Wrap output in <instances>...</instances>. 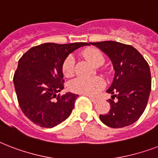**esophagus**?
<instances>
[{"instance_id": "esophagus-1", "label": "esophagus", "mask_w": 158, "mask_h": 158, "mask_svg": "<svg viewBox=\"0 0 158 158\" xmlns=\"http://www.w3.org/2000/svg\"><path fill=\"white\" fill-rule=\"evenodd\" d=\"M89 98H90V100H91V101L93 102L94 104H96L97 102H98V99L96 98H94V97L89 96Z\"/></svg>"}]
</instances>
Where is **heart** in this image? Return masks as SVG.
<instances>
[{
	"label": "heart",
	"mask_w": 158,
	"mask_h": 158,
	"mask_svg": "<svg viewBox=\"0 0 158 158\" xmlns=\"http://www.w3.org/2000/svg\"><path fill=\"white\" fill-rule=\"evenodd\" d=\"M84 56L95 66L103 64L105 60L104 55L102 52L95 48L87 49L83 53ZM63 74L64 76L70 77L74 72V58L69 56L63 63ZM103 86V80L100 77H89V78H77L70 82L69 89L74 93L84 94V95H94Z\"/></svg>",
	"instance_id": "obj_1"
}]
</instances>
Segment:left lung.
<instances>
[{
    "label": "left lung",
    "mask_w": 158,
    "mask_h": 158,
    "mask_svg": "<svg viewBox=\"0 0 158 158\" xmlns=\"http://www.w3.org/2000/svg\"><path fill=\"white\" fill-rule=\"evenodd\" d=\"M90 45L110 58L115 70L112 83L106 90L112 98L109 100L110 110L108 114L100 115V120L111 128L132 125L142 115L149 98L152 83L149 65L132 46L113 41L89 43Z\"/></svg>",
    "instance_id": "1"
}]
</instances>
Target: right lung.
<instances>
[{
	"mask_svg": "<svg viewBox=\"0 0 158 158\" xmlns=\"http://www.w3.org/2000/svg\"><path fill=\"white\" fill-rule=\"evenodd\" d=\"M84 46L89 43H43L19 59L14 85L21 110L35 125L53 128L70 115L79 95L57 94L64 89L62 67L70 53Z\"/></svg>",
	"mask_w": 158,
	"mask_h": 158,
	"instance_id": "1",
	"label": "right lung"
}]
</instances>
